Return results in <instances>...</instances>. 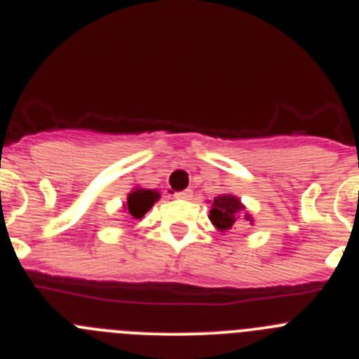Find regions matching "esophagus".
<instances>
[{"label":"esophagus","instance_id":"obj_1","mask_svg":"<svg viewBox=\"0 0 359 359\" xmlns=\"http://www.w3.org/2000/svg\"><path fill=\"white\" fill-rule=\"evenodd\" d=\"M174 196H176L177 199H192V190H190V189L180 190V192H176Z\"/></svg>","mask_w":359,"mask_h":359}]
</instances>
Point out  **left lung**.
Wrapping results in <instances>:
<instances>
[{
    "instance_id": "obj_1",
    "label": "left lung",
    "mask_w": 359,
    "mask_h": 359,
    "mask_svg": "<svg viewBox=\"0 0 359 359\" xmlns=\"http://www.w3.org/2000/svg\"><path fill=\"white\" fill-rule=\"evenodd\" d=\"M210 221L219 228V230H231L239 223L241 219H246V221H252L248 212H244V207L241 205V201L233 196H219L214 199V205H212L210 210Z\"/></svg>"
}]
</instances>
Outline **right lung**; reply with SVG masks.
I'll list each match as a JSON object with an SVG mask.
<instances>
[{
    "mask_svg": "<svg viewBox=\"0 0 359 359\" xmlns=\"http://www.w3.org/2000/svg\"><path fill=\"white\" fill-rule=\"evenodd\" d=\"M160 198L158 192L154 190H144L136 189L135 192L128 196V205H126V210L128 214H131L133 219H142L147 210H151V207L154 205V201Z\"/></svg>",
    "mask_w": 359,
    "mask_h": 359,
    "instance_id": "1",
    "label": "right lung"
}]
</instances>
